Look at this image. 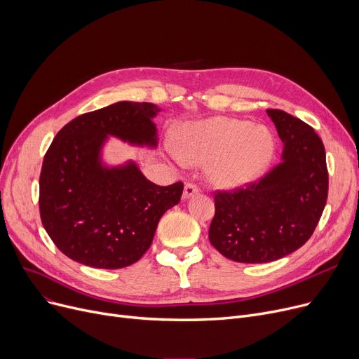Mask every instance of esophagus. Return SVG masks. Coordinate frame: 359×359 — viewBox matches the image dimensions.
<instances>
[{"instance_id":"1","label":"esophagus","mask_w":359,"mask_h":359,"mask_svg":"<svg viewBox=\"0 0 359 359\" xmlns=\"http://www.w3.org/2000/svg\"><path fill=\"white\" fill-rule=\"evenodd\" d=\"M198 192H199V189H198L196 184H194V183H186L182 198H183V199H189L191 196L196 195Z\"/></svg>"}]
</instances>
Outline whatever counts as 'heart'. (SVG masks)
Segmentation results:
<instances>
[{
  "label": "heart",
  "instance_id": "1",
  "mask_svg": "<svg viewBox=\"0 0 359 359\" xmlns=\"http://www.w3.org/2000/svg\"><path fill=\"white\" fill-rule=\"evenodd\" d=\"M176 156L189 164H208L210 182L221 189H237L262 175L275 153L265 128L248 121L217 116L183 126L176 135Z\"/></svg>",
  "mask_w": 359,
  "mask_h": 359
}]
</instances>
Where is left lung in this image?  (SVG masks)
I'll use <instances>...</instances> for the list:
<instances>
[{"mask_svg": "<svg viewBox=\"0 0 359 359\" xmlns=\"http://www.w3.org/2000/svg\"><path fill=\"white\" fill-rule=\"evenodd\" d=\"M284 142L280 163L244 189L215 194L210 241L227 259L266 263L299 249L311 237L327 201L325 145L314 129L290 113L268 109Z\"/></svg>", "mask_w": 359, "mask_h": 359, "instance_id": "1", "label": "left lung"}]
</instances>
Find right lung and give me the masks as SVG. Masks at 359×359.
Returning a JSON list of instances; mask_svg holds the SVG:
<instances>
[{
	"instance_id": "obj_1",
	"label": "right lung",
	"mask_w": 359,
	"mask_h": 359,
	"mask_svg": "<svg viewBox=\"0 0 359 359\" xmlns=\"http://www.w3.org/2000/svg\"><path fill=\"white\" fill-rule=\"evenodd\" d=\"M153 103L118 102L72 119L46 151L39 179L42 224L69 259L97 269L138 262L163 214L180 202L183 183L158 186L134 161L106 165L109 137L157 147Z\"/></svg>"
}]
</instances>
